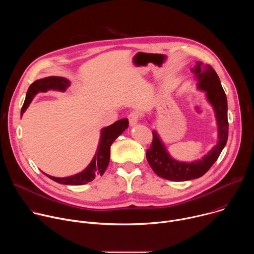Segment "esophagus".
Here are the masks:
<instances>
[{"label":"esophagus","mask_w":254,"mask_h":254,"mask_svg":"<svg viewBox=\"0 0 254 254\" xmlns=\"http://www.w3.org/2000/svg\"><path fill=\"white\" fill-rule=\"evenodd\" d=\"M138 119H139V115L138 113H135V112H132L128 115V122H129V126L130 127H134L137 122H138Z\"/></svg>","instance_id":"obj_1"}]
</instances>
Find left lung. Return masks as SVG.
<instances>
[{
  "label": "left lung",
  "instance_id": "left-lung-1",
  "mask_svg": "<svg viewBox=\"0 0 254 254\" xmlns=\"http://www.w3.org/2000/svg\"><path fill=\"white\" fill-rule=\"evenodd\" d=\"M191 71L195 74L197 88L206 92V98L214 110L218 128V140L202 159L187 163L175 160L169 154L157 130H153V142L147 151V160L159 177L175 182L202 177L218 159L228 138L227 98L218 75L210 65L200 61L196 62Z\"/></svg>",
  "mask_w": 254,
  "mask_h": 254
}]
</instances>
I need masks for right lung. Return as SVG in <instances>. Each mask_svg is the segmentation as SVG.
Returning <instances> with one entry per match:
<instances>
[{
	"label": "right lung",
	"instance_id": "add662e5",
	"mask_svg": "<svg viewBox=\"0 0 254 254\" xmlns=\"http://www.w3.org/2000/svg\"><path fill=\"white\" fill-rule=\"evenodd\" d=\"M70 86V81L64 77L60 76H49L42 79H38L34 81L30 87L28 88L26 98L23 104V107L21 110V116L25 113V111L28 108L29 104L33 100L36 94L39 92H46L48 90H58V91H65ZM128 127V121L127 119H123L115 124L108 126L106 127H103L100 131V138L98 142V147L96 150V153L90 162V164L80 173L64 177V178H57L53 176H49L45 174L47 177H49L51 180L55 181V182L63 185H73V186H79L87 184L88 182L95 178V176H102L105 172L108 163H110L111 158V146L115 141L117 137H119L127 128Z\"/></svg>",
	"mask_w": 254,
	"mask_h": 254
}]
</instances>
